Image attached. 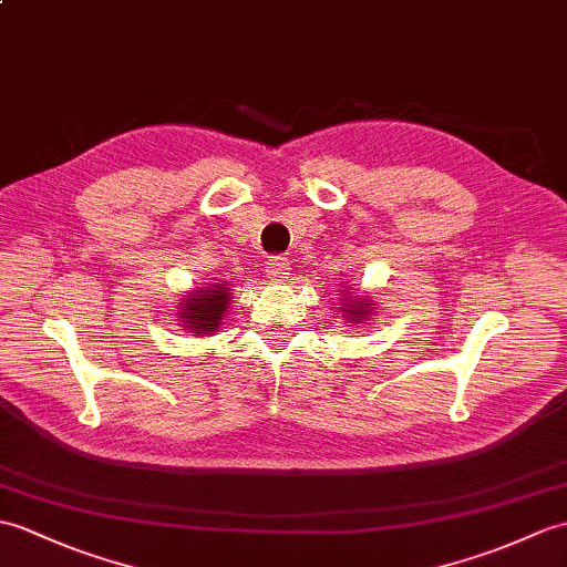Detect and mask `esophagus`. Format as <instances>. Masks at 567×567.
<instances>
[{"mask_svg": "<svg viewBox=\"0 0 567 567\" xmlns=\"http://www.w3.org/2000/svg\"><path fill=\"white\" fill-rule=\"evenodd\" d=\"M268 275H270V280H275V282L287 280L289 275H292V268H289V260L282 258V256H272L268 260Z\"/></svg>", "mask_w": 567, "mask_h": 567, "instance_id": "1", "label": "esophagus"}]
</instances>
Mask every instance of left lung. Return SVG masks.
I'll return each mask as SVG.
<instances>
[{"label": "left lung", "instance_id": "1", "mask_svg": "<svg viewBox=\"0 0 567 567\" xmlns=\"http://www.w3.org/2000/svg\"><path fill=\"white\" fill-rule=\"evenodd\" d=\"M348 301V299H346ZM374 307L372 305H364V301H362V305H358V301H348V309H343V311H348L350 313V319L352 321H364L367 319V316H370V311H372Z\"/></svg>", "mask_w": 567, "mask_h": 567}]
</instances>
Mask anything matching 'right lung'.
Returning a JSON list of instances; mask_svg holds the SVG:
<instances>
[{"mask_svg": "<svg viewBox=\"0 0 567 567\" xmlns=\"http://www.w3.org/2000/svg\"><path fill=\"white\" fill-rule=\"evenodd\" d=\"M213 287L215 289H197L190 299H186V307H181L178 319H183L188 331L209 336L219 328V321L224 311H227L231 292L227 287H217V285Z\"/></svg>", "mask_w": 567, "mask_h": 567, "instance_id": "right-lung-1", "label": "right lung"}]
</instances>
